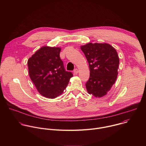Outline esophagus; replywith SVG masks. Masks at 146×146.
<instances>
[{
    "label": "esophagus",
    "mask_w": 146,
    "mask_h": 146,
    "mask_svg": "<svg viewBox=\"0 0 146 146\" xmlns=\"http://www.w3.org/2000/svg\"><path fill=\"white\" fill-rule=\"evenodd\" d=\"M73 73H74V74H77V73H78V69H75L74 70V71H73Z\"/></svg>",
    "instance_id": "obj_1"
}]
</instances>
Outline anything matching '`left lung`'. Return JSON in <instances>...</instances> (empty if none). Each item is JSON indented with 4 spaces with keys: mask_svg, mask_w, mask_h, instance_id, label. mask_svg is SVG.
I'll return each mask as SVG.
<instances>
[{
    "mask_svg": "<svg viewBox=\"0 0 146 146\" xmlns=\"http://www.w3.org/2000/svg\"><path fill=\"white\" fill-rule=\"evenodd\" d=\"M89 64L90 76L86 84L87 92L95 97L107 94L115 83L119 65L115 49L108 43H89L80 47Z\"/></svg>",
    "mask_w": 146,
    "mask_h": 146,
    "instance_id": "8db88e82",
    "label": "left lung"
}]
</instances>
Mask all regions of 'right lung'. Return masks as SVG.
<instances>
[{
  "label": "right lung",
  "mask_w": 146,
  "mask_h": 146,
  "mask_svg": "<svg viewBox=\"0 0 146 146\" xmlns=\"http://www.w3.org/2000/svg\"><path fill=\"white\" fill-rule=\"evenodd\" d=\"M61 48L43 46L28 60L29 77L42 96L54 99L66 88L73 74L65 70L59 54Z\"/></svg>",
  "instance_id": "right-lung-1"
}]
</instances>
